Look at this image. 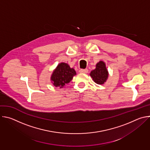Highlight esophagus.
Returning a JSON list of instances; mask_svg holds the SVG:
<instances>
[{"mask_svg": "<svg viewBox=\"0 0 150 150\" xmlns=\"http://www.w3.org/2000/svg\"><path fill=\"white\" fill-rule=\"evenodd\" d=\"M79 72L80 73L87 74V73L88 72V70L87 69H80V70L79 71Z\"/></svg>", "mask_w": 150, "mask_h": 150, "instance_id": "34e87169", "label": "esophagus"}]
</instances>
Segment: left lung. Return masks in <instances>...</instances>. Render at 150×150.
<instances>
[{"instance_id": "obj_1", "label": "left lung", "mask_w": 150, "mask_h": 150, "mask_svg": "<svg viewBox=\"0 0 150 150\" xmlns=\"http://www.w3.org/2000/svg\"><path fill=\"white\" fill-rule=\"evenodd\" d=\"M108 75L105 63L103 61H100L96 65V69L90 73V76L97 84H103L108 79Z\"/></svg>"}]
</instances>
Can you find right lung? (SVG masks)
I'll list each match as a JSON object with an SVG mask.
<instances>
[{"mask_svg": "<svg viewBox=\"0 0 150 150\" xmlns=\"http://www.w3.org/2000/svg\"><path fill=\"white\" fill-rule=\"evenodd\" d=\"M76 75V72L73 68L65 63H61L53 71L51 80L56 87L63 88Z\"/></svg>", "mask_w": 150, "mask_h": 150, "instance_id": "right-lung-1", "label": "right lung"}]
</instances>
